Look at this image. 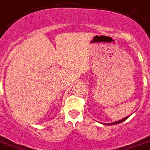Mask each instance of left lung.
Here are the masks:
<instances>
[{
    "label": "left lung",
    "instance_id": "8db88e82",
    "mask_svg": "<svg viewBox=\"0 0 150 150\" xmlns=\"http://www.w3.org/2000/svg\"><path fill=\"white\" fill-rule=\"evenodd\" d=\"M128 117H129V116H128V117H126L125 118L122 119V120H119V121H117V122H112V123H104V125H112L119 124V123H121V122H124L125 120H127V119L128 118Z\"/></svg>",
    "mask_w": 150,
    "mask_h": 150
}]
</instances>
